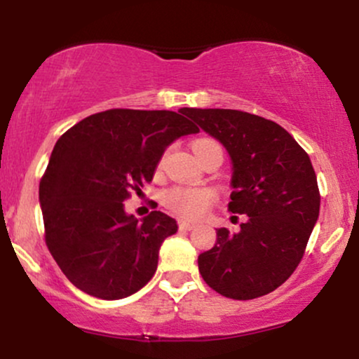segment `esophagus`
<instances>
[{
    "label": "esophagus",
    "instance_id": "esophagus-1",
    "mask_svg": "<svg viewBox=\"0 0 359 359\" xmlns=\"http://www.w3.org/2000/svg\"><path fill=\"white\" fill-rule=\"evenodd\" d=\"M179 228L182 231H191V229L196 228V222H189V221H179Z\"/></svg>",
    "mask_w": 359,
    "mask_h": 359
}]
</instances>
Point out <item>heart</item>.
<instances>
[{
	"mask_svg": "<svg viewBox=\"0 0 359 359\" xmlns=\"http://www.w3.org/2000/svg\"><path fill=\"white\" fill-rule=\"evenodd\" d=\"M203 142H209V140H197L194 145ZM212 201L214 194L209 189L203 187H174L163 196V203L167 208L177 216L185 217V219L199 217L212 204Z\"/></svg>",
	"mask_w": 359,
	"mask_h": 359,
	"instance_id": "obj_1",
	"label": "heart"
}]
</instances>
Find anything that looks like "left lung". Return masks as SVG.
Masks as SVG:
<instances>
[{
    "instance_id": "obj_1",
    "label": "left lung",
    "mask_w": 359,
    "mask_h": 359,
    "mask_svg": "<svg viewBox=\"0 0 359 359\" xmlns=\"http://www.w3.org/2000/svg\"><path fill=\"white\" fill-rule=\"evenodd\" d=\"M182 109L226 148L233 163L228 208L246 214L238 233L216 229V245L197 258L201 275L229 299L270 294L297 269L319 217L311 158L270 119L236 109Z\"/></svg>"
}]
</instances>
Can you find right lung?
Segmentation results:
<instances>
[{
    "label": "right lung",
    "instance_id": "right-lung-1",
    "mask_svg": "<svg viewBox=\"0 0 359 359\" xmlns=\"http://www.w3.org/2000/svg\"><path fill=\"white\" fill-rule=\"evenodd\" d=\"M108 109L90 114L57 140L40 180L45 241L79 290L104 300L145 287L177 221L154 211L126 214L125 201L151 182L163 151L199 133L184 109Z\"/></svg>",
    "mask_w": 359,
    "mask_h": 359
}]
</instances>
